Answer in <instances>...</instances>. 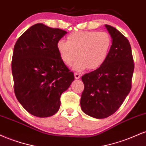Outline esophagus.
Masks as SVG:
<instances>
[{
    "instance_id": "34e87169",
    "label": "esophagus",
    "mask_w": 146,
    "mask_h": 146,
    "mask_svg": "<svg viewBox=\"0 0 146 146\" xmlns=\"http://www.w3.org/2000/svg\"><path fill=\"white\" fill-rule=\"evenodd\" d=\"M74 76H75V79H79L80 78V77H81V75H80V73H75Z\"/></svg>"
}]
</instances>
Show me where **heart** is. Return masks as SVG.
<instances>
[{
	"mask_svg": "<svg viewBox=\"0 0 146 146\" xmlns=\"http://www.w3.org/2000/svg\"><path fill=\"white\" fill-rule=\"evenodd\" d=\"M113 45L112 37L106 31H75L67 36V42L59 40L56 48L60 59L71 66L77 58L80 60L73 68L80 71L87 68L94 71L100 68L108 58Z\"/></svg>",
	"mask_w": 146,
	"mask_h": 146,
	"instance_id": "heart-1",
	"label": "heart"
}]
</instances>
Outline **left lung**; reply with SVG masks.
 <instances>
[{
    "instance_id": "obj_1",
    "label": "left lung",
    "mask_w": 146,
    "mask_h": 146,
    "mask_svg": "<svg viewBox=\"0 0 146 146\" xmlns=\"http://www.w3.org/2000/svg\"><path fill=\"white\" fill-rule=\"evenodd\" d=\"M105 27L113 39L109 56L101 67L82 77L81 108L97 119L110 116L121 106L131 90L135 68L128 40L113 27Z\"/></svg>"
}]
</instances>
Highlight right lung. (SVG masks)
Segmentation results:
<instances>
[{
	"instance_id": "add662e5",
	"label": "right lung",
	"mask_w": 146,
	"mask_h": 146,
	"mask_svg": "<svg viewBox=\"0 0 146 146\" xmlns=\"http://www.w3.org/2000/svg\"><path fill=\"white\" fill-rule=\"evenodd\" d=\"M67 32L42 23L31 26L16 41L11 71L18 101L30 114L52 116L74 74L60 59L56 44Z\"/></svg>"
}]
</instances>
